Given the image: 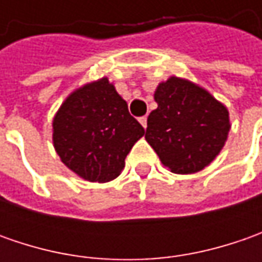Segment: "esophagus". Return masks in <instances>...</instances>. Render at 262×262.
<instances>
[{"label": "esophagus", "instance_id": "1", "mask_svg": "<svg viewBox=\"0 0 262 262\" xmlns=\"http://www.w3.org/2000/svg\"><path fill=\"white\" fill-rule=\"evenodd\" d=\"M138 121H140V124L144 126V128H147V116H141Z\"/></svg>", "mask_w": 262, "mask_h": 262}]
</instances>
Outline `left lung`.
Returning a JSON list of instances; mask_svg holds the SVG:
<instances>
[{
    "instance_id": "1",
    "label": "left lung",
    "mask_w": 262,
    "mask_h": 262,
    "mask_svg": "<svg viewBox=\"0 0 262 262\" xmlns=\"http://www.w3.org/2000/svg\"><path fill=\"white\" fill-rule=\"evenodd\" d=\"M157 109L147 118L146 140L173 173H194L225 146L229 112L204 89L170 77L155 93Z\"/></svg>"
}]
</instances>
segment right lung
<instances>
[{
    "label": "right lung",
    "instance_id": "add662e5",
    "mask_svg": "<svg viewBox=\"0 0 262 262\" xmlns=\"http://www.w3.org/2000/svg\"><path fill=\"white\" fill-rule=\"evenodd\" d=\"M54 146L62 163L90 182H109L144 128L129 115L126 102L107 78L67 97L54 118Z\"/></svg>",
    "mask_w": 262,
    "mask_h": 262
}]
</instances>
